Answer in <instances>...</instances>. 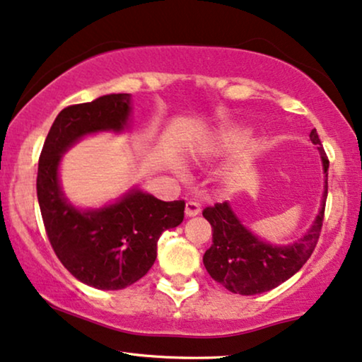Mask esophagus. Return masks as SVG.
Instances as JSON below:
<instances>
[{"mask_svg": "<svg viewBox=\"0 0 362 362\" xmlns=\"http://www.w3.org/2000/svg\"><path fill=\"white\" fill-rule=\"evenodd\" d=\"M185 212H186L187 217H194L201 212V204H199V202H196V201H187Z\"/></svg>", "mask_w": 362, "mask_h": 362, "instance_id": "34e87169", "label": "esophagus"}]
</instances>
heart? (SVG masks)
<instances>
[{"label":"heart","instance_id":"obj_1","mask_svg":"<svg viewBox=\"0 0 362 362\" xmlns=\"http://www.w3.org/2000/svg\"><path fill=\"white\" fill-rule=\"evenodd\" d=\"M229 140H230V138H229V136H224V138H222V140L219 141V145H221V146H222V145H226V143H227V141H229Z\"/></svg>","mask_w":362,"mask_h":362}]
</instances>
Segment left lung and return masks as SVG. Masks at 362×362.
I'll return each mask as SVG.
<instances>
[{
    "mask_svg": "<svg viewBox=\"0 0 362 362\" xmlns=\"http://www.w3.org/2000/svg\"><path fill=\"white\" fill-rule=\"evenodd\" d=\"M310 140L318 146L325 171V192L313 226L300 240L288 245H272L242 224L229 202L206 207L202 216L212 227V245L202 262L212 279L232 293L257 295L269 291L293 276L313 254L320 239L328 196V156L313 128Z\"/></svg>",
    "mask_w": 362,
    "mask_h": 362,
    "instance_id": "obj_1",
    "label": "left lung"
}]
</instances>
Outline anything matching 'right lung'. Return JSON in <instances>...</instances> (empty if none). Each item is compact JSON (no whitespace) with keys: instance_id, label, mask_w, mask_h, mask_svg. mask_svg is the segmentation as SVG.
Instances as JSON below:
<instances>
[{"instance_id":"add662e5","label":"right lung","mask_w":362,"mask_h":362,"mask_svg":"<svg viewBox=\"0 0 362 362\" xmlns=\"http://www.w3.org/2000/svg\"><path fill=\"white\" fill-rule=\"evenodd\" d=\"M130 113V93L64 108L39 158L37 201L49 242L77 280L98 290L127 288L146 275L163 232L185 219V201L166 202L136 187L100 209H77L64 196L59 182L64 153L86 135L123 132Z\"/></svg>"}]
</instances>
